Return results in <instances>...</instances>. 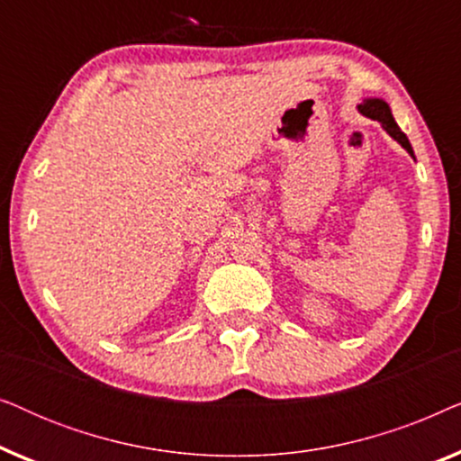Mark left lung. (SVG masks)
Here are the masks:
<instances>
[{"mask_svg":"<svg viewBox=\"0 0 461 461\" xmlns=\"http://www.w3.org/2000/svg\"><path fill=\"white\" fill-rule=\"evenodd\" d=\"M358 113H361V115H365V117L374 119V122H380V123H382V128L386 130L388 134L393 136L394 140L399 142L401 147L405 149L407 153L411 155L413 159H415L411 144H409V138H407L405 134H402L399 125H396L394 117H393V111H390V106H388L386 100H382V98H365L363 103L358 104Z\"/></svg>","mask_w":461,"mask_h":461,"instance_id":"obj_1","label":"left lung"}]
</instances>
